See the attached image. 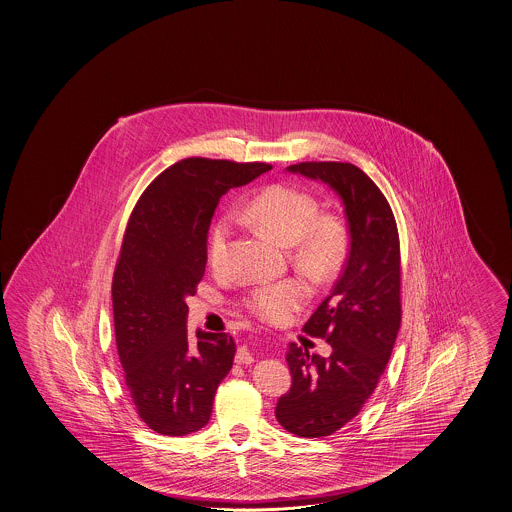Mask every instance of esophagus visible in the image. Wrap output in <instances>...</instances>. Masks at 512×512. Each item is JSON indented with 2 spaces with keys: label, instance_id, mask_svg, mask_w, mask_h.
I'll list each match as a JSON object with an SVG mask.
<instances>
[{
  "label": "esophagus",
  "instance_id": "34e87169",
  "mask_svg": "<svg viewBox=\"0 0 512 512\" xmlns=\"http://www.w3.org/2000/svg\"><path fill=\"white\" fill-rule=\"evenodd\" d=\"M254 363V357H252V353H250L245 346L243 348H239L237 353H235V365H252Z\"/></svg>",
  "mask_w": 512,
  "mask_h": 512
}]
</instances>
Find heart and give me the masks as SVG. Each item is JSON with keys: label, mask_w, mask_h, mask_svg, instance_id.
I'll return each instance as SVG.
<instances>
[{"label": "heart", "mask_w": 512, "mask_h": 512, "mask_svg": "<svg viewBox=\"0 0 512 512\" xmlns=\"http://www.w3.org/2000/svg\"><path fill=\"white\" fill-rule=\"evenodd\" d=\"M247 219L292 247V262L316 282H329L340 273L348 254V234L333 217H322L320 205L307 190L277 183L260 190L247 207ZM234 219L222 213L207 235V258L215 269L228 262ZM312 295L307 278L288 277L256 282L243 295V305L263 322L282 323L303 307Z\"/></svg>", "instance_id": "b5f03b06"}]
</instances>
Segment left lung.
<instances>
[{
    "label": "left lung",
    "mask_w": 512,
    "mask_h": 512,
    "mask_svg": "<svg viewBox=\"0 0 512 512\" xmlns=\"http://www.w3.org/2000/svg\"><path fill=\"white\" fill-rule=\"evenodd\" d=\"M293 174L320 179L342 198L350 254L331 295L305 323L333 353L290 346L292 389L275 415L301 438H327L350 423L378 387L402 320L400 239L393 209L361 168L350 162H299Z\"/></svg>",
    "instance_id": "1"
}]
</instances>
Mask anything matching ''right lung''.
Wrapping results in <instances>:
<instances>
[{"instance_id":"1","label":"right lung","mask_w":512,"mask_h":512,"mask_svg":"<svg viewBox=\"0 0 512 512\" xmlns=\"http://www.w3.org/2000/svg\"><path fill=\"white\" fill-rule=\"evenodd\" d=\"M267 170V162L183 159L132 209L112 280L114 329L132 406L157 434L204 428L234 365L230 333L190 338L185 299L204 277L207 230L222 194Z\"/></svg>"}]
</instances>
